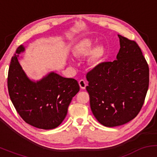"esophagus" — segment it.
I'll return each instance as SVG.
<instances>
[{"mask_svg": "<svg viewBox=\"0 0 157 157\" xmlns=\"http://www.w3.org/2000/svg\"><path fill=\"white\" fill-rule=\"evenodd\" d=\"M79 85H80V89H86V86H87V82H86L84 80H80L79 81Z\"/></svg>", "mask_w": 157, "mask_h": 157, "instance_id": "obj_1", "label": "esophagus"}]
</instances>
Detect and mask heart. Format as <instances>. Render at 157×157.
<instances>
[{"mask_svg":"<svg viewBox=\"0 0 157 157\" xmlns=\"http://www.w3.org/2000/svg\"><path fill=\"white\" fill-rule=\"evenodd\" d=\"M95 40L93 39L86 38L80 40L75 45L73 53L76 57H83L91 52L93 48ZM105 55V47L103 45H98L94 48L91 56V61L93 63H97L102 60Z\"/></svg>","mask_w":157,"mask_h":157,"instance_id":"heart-1","label":"heart"}]
</instances>
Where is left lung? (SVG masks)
I'll return each mask as SVG.
<instances>
[{"label":"left lung","instance_id":"left-lung-1","mask_svg":"<svg viewBox=\"0 0 157 157\" xmlns=\"http://www.w3.org/2000/svg\"><path fill=\"white\" fill-rule=\"evenodd\" d=\"M117 60L97 65L86 75L90 106L106 127L127 123L141 110L149 85V68L138 44L118 35Z\"/></svg>","mask_w":157,"mask_h":157}]
</instances>
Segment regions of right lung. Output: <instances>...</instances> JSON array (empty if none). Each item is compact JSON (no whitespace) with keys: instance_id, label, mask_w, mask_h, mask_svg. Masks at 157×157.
Returning a JSON list of instances; mask_svg holds the SVG:
<instances>
[{"instance_id":"right-lung-1","label":"right lung","mask_w":157,"mask_h":157,"mask_svg":"<svg viewBox=\"0 0 157 157\" xmlns=\"http://www.w3.org/2000/svg\"><path fill=\"white\" fill-rule=\"evenodd\" d=\"M21 45L12 57L8 73V90L16 111L26 123L37 128L53 129L67 114L71 100L80 91L76 80L54 71L40 80H30L19 63Z\"/></svg>"}]
</instances>
